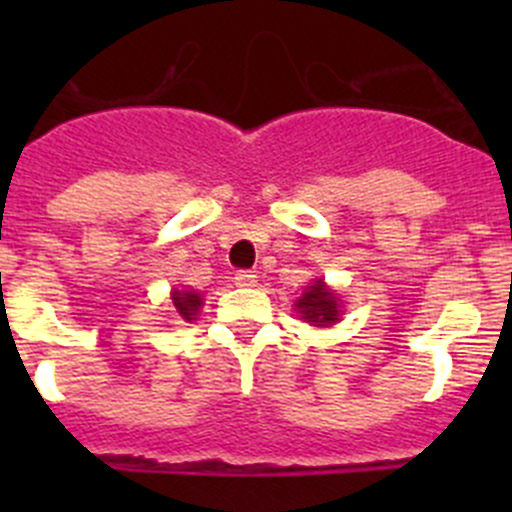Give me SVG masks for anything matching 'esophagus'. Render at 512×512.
<instances>
[{
    "mask_svg": "<svg viewBox=\"0 0 512 512\" xmlns=\"http://www.w3.org/2000/svg\"><path fill=\"white\" fill-rule=\"evenodd\" d=\"M235 285L237 287H255L257 285V275L252 270H240L235 275Z\"/></svg>",
    "mask_w": 512,
    "mask_h": 512,
    "instance_id": "1",
    "label": "esophagus"
}]
</instances>
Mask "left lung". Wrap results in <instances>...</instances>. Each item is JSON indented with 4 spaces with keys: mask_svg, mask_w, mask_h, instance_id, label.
<instances>
[{
    "mask_svg": "<svg viewBox=\"0 0 512 512\" xmlns=\"http://www.w3.org/2000/svg\"><path fill=\"white\" fill-rule=\"evenodd\" d=\"M297 309L299 314H302V319L319 324V327H327V324L337 322L339 299L334 297V292H329V289L324 287L322 280H317L297 299Z\"/></svg>",
    "mask_w": 512,
    "mask_h": 512,
    "instance_id": "obj_1",
    "label": "left lung"
}]
</instances>
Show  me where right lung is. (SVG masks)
Masks as SVG:
<instances>
[{
    "mask_svg": "<svg viewBox=\"0 0 512 512\" xmlns=\"http://www.w3.org/2000/svg\"><path fill=\"white\" fill-rule=\"evenodd\" d=\"M170 299H173L175 312H178L185 322H193L200 304H203V299H200L198 292H173V297Z\"/></svg>",
    "mask_w": 512,
    "mask_h": 512,
    "instance_id": "obj_1",
    "label": "right lung"
}]
</instances>
